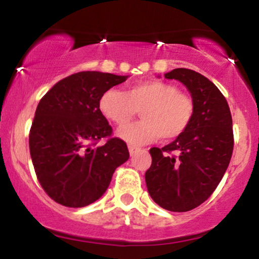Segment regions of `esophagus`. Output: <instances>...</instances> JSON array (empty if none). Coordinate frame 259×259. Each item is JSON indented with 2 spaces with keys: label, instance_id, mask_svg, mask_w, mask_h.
<instances>
[{
  "label": "esophagus",
  "instance_id": "obj_1",
  "mask_svg": "<svg viewBox=\"0 0 259 259\" xmlns=\"http://www.w3.org/2000/svg\"><path fill=\"white\" fill-rule=\"evenodd\" d=\"M138 151H139L138 147H135V146H129V153H130V156H133V154H135L136 152H138Z\"/></svg>",
  "mask_w": 259,
  "mask_h": 259
}]
</instances>
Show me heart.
I'll use <instances>...</instances> for the list:
<instances>
[{
  "instance_id": "1",
  "label": "heart",
  "mask_w": 259,
  "mask_h": 259,
  "mask_svg": "<svg viewBox=\"0 0 259 259\" xmlns=\"http://www.w3.org/2000/svg\"><path fill=\"white\" fill-rule=\"evenodd\" d=\"M99 107L103 117L117 126L125 125L140 111L141 121L117 133L133 146L150 144L160 136L168 141L180 138L191 125L195 114L191 97L162 80L135 82L124 92L109 89L100 97Z\"/></svg>"
}]
</instances>
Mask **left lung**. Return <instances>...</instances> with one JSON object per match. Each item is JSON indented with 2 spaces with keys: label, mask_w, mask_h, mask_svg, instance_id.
<instances>
[{
  "label": "left lung",
  "mask_w": 259,
  "mask_h": 259,
  "mask_svg": "<svg viewBox=\"0 0 259 259\" xmlns=\"http://www.w3.org/2000/svg\"><path fill=\"white\" fill-rule=\"evenodd\" d=\"M165 79L179 80L191 94V125L167 146L150 150L152 164L145 174L152 200L170 212H187L213 194L234 150L229 105L210 80L195 70L177 68Z\"/></svg>",
  "instance_id": "8db88e82"
}]
</instances>
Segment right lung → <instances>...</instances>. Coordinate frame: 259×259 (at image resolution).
<instances>
[{
  "label": "right lung",
  "instance_id": "obj_1",
  "mask_svg": "<svg viewBox=\"0 0 259 259\" xmlns=\"http://www.w3.org/2000/svg\"><path fill=\"white\" fill-rule=\"evenodd\" d=\"M127 76L79 72L62 79L38 102L29 148L38 183L53 201L79 208L106 192L112 175L129 159L125 142L112 138L100 111L102 94ZM107 138L102 147L100 139Z\"/></svg>",
  "mask_w": 259,
  "mask_h": 259
}]
</instances>
